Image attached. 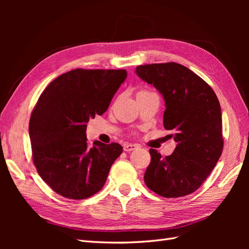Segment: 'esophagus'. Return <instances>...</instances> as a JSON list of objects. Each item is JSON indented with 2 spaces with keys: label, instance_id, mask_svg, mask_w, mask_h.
<instances>
[{
  "label": "esophagus",
  "instance_id": "34e87169",
  "mask_svg": "<svg viewBox=\"0 0 249 249\" xmlns=\"http://www.w3.org/2000/svg\"><path fill=\"white\" fill-rule=\"evenodd\" d=\"M139 145L136 144V143H125L124 145V152H132V150L137 149Z\"/></svg>",
  "mask_w": 249,
  "mask_h": 249
}]
</instances>
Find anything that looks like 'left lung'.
Listing matches in <instances>:
<instances>
[{"label": "left lung", "instance_id": "left-lung-1", "mask_svg": "<svg viewBox=\"0 0 249 249\" xmlns=\"http://www.w3.org/2000/svg\"><path fill=\"white\" fill-rule=\"evenodd\" d=\"M136 73L162 94L164 127L173 132L177 142L175 152L165 158L149 149L144 182L163 197L185 196L198 189L221 156L219 101L205 81L182 64L139 65Z\"/></svg>", "mask_w": 249, "mask_h": 249}]
</instances>
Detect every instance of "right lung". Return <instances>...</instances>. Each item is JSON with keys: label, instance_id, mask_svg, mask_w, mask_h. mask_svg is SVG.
I'll use <instances>...</instances> for the list:
<instances>
[{"label": "right lung", "instance_id": "obj_1", "mask_svg": "<svg viewBox=\"0 0 249 249\" xmlns=\"http://www.w3.org/2000/svg\"><path fill=\"white\" fill-rule=\"evenodd\" d=\"M126 76L125 70H72L39 96L29 123L33 162L56 193L85 199L106 183L123 146L100 141L89 146L86 124L107 111Z\"/></svg>", "mask_w": 249, "mask_h": 249}]
</instances>
